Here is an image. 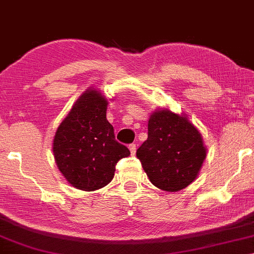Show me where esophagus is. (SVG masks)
I'll return each mask as SVG.
<instances>
[{
    "label": "esophagus",
    "mask_w": 254,
    "mask_h": 254,
    "mask_svg": "<svg viewBox=\"0 0 254 254\" xmlns=\"http://www.w3.org/2000/svg\"><path fill=\"white\" fill-rule=\"evenodd\" d=\"M129 149H130V152L131 155H135L136 154V144H129Z\"/></svg>",
    "instance_id": "esophagus-1"
}]
</instances>
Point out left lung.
I'll use <instances>...</instances> for the list:
<instances>
[{"label":"left lung","mask_w":254,"mask_h":254,"mask_svg":"<svg viewBox=\"0 0 254 254\" xmlns=\"http://www.w3.org/2000/svg\"><path fill=\"white\" fill-rule=\"evenodd\" d=\"M136 156L149 180L166 191H179L196 179L206 158L202 137L188 119L168 110L150 116L148 139Z\"/></svg>","instance_id":"left-lung-1"}]
</instances>
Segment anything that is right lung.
<instances>
[{
    "mask_svg": "<svg viewBox=\"0 0 254 254\" xmlns=\"http://www.w3.org/2000/svg\"><path fill=\"white\" fill-rule=\"evenodd\" d=\"M106 109L102 93L86 91L54 136L57 166L77 189L92 191L105 187L114 179L118 161L130 155L129 149L116 140Z\"/></svg>",
    "mask_w": 254,
    "mask_h": 254,
    "instance_id": "add662e5",
    "label": "right lung"
}]
</instances>
